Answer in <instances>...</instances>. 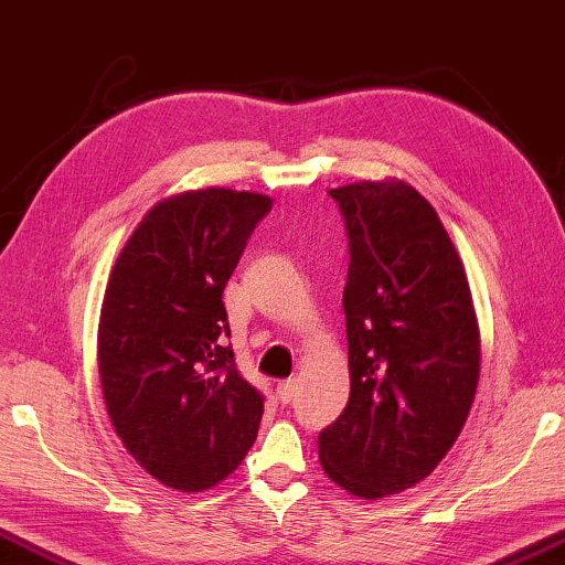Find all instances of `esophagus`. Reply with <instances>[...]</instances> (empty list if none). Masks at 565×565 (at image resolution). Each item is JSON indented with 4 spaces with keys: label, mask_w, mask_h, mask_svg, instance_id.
I'll list each match as a JSON object with an SVG mask.
<instances>
[{
    "label": "esophagus",
    "mask_w": 565,
    "mask_h": 565,
    "mask_svg": "<svg viewBox=\"0 0 565 565\" xmlns=\"http://www.w3.org/2000/svg\"><path fill=\"white\" fill-rule=\"evenodd\" d=\"M297 392H299V380H294V377L281 380L279 384H276V397H279L281 405H289V402L297 397Z\"/></svg>",
    "instance_id": "1"
}]
</instances>
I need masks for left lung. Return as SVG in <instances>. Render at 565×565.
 Segmentation results:
<instances>
[{"mask_svg":"<svg viewBox=\"0 0 565 565\" xmlns=\"http://www.w3.org/2000/svg\"><path fill=\"white\" fill-rule=\"evenodd\" d=\"M349 236V402L319 433V460L356 498L395 495L437 468L468 419L480 329L468 274L415 188L329 191Z\"/></svg>","mask_w":565,"mask_h":565,"instance_id":"obj_1","label":"left lung"}]
</instances>
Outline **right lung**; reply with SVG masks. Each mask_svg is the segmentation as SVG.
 <instances>
[{
    "label": "right lung",
    "instance_id": "obj_1",
    "mask_svg": "<svg viewBox=\"0 0 565 565\" xmlns=\"http://www.w3.org/2000/svg\"><path fill=\"white\" fill-rule=\"evenodd\" d=\"M262 193L203 188L156 203L107 279L97 370L115 433L158 482L201 492L234 472L258 435L264 395L236 370L223 289Z\"/></svg>",
    "mask_w": 565,
    "mask_h": 565
}]
</instances>
